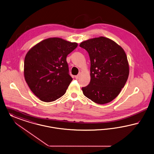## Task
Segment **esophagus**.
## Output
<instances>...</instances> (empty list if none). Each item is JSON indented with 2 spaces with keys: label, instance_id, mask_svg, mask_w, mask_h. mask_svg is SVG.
I'll return each instance as SVG.
<instances>
[{
  "label": "esophagus",
  "instance_id": "34e87169",
  "mask_svg": "<svg viewBox=\"0 0 154 154\" xmlns=\"http://www.w3.org/2000/svg\"><path fill=\"white\" fill-rule=\"evenodd\" d=\"M79 75H76L75 76V79H78L79 78Z\"/></svg>",
  "mask_w": 154,
  "mask_h": 154
}]
</instances>
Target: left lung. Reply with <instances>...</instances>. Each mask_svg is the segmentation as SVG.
I'll list each match as a JSON object with an SVG mask.
<instances>
[{
    "label": "left lung",
    "mask_w": 154,
    "mask_h": 154,
    "mask_svg": "<svg viewBox=\"0 0 154 154\" xmlns=\"http://www.w3.org/2000/svg\"><path fill=\"white\" fill-rule=\"evenodd\" d=\"M79 46L89 53V85L82 89L93 102L104 104L118 96L128 80L129 67L123 49L113 41L99 37L82 42Z\"/></svg>",
    "instance_id": "1"
}]
</instances>
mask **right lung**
Wrapping results in <instances>:
<instances>
[{"mask_svg":"<svg viewBox=\"0 0 154 154\" xmlns=\"http://www.w3.org/2000/svg\"><path fill=\"white\" fill-rule=\"evenodd\" d=\"M78 46L58 38L43 40L29 50L24 60V77L33 93L51 102L63 96L71 81L66 57Z\"/></svg>","mask_w":154,"mask_h":154,"instance_id":"obj_1","label":"right lung"}]
</instances>
